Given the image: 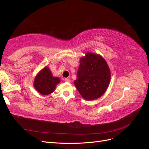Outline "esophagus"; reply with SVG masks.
<instances>
[{"label":"esophagus","mask_w":149,"mask_h":149,"mask_svg":"<svg viewBox=\"0 0 149 149\" xmlns=\"http://www.w3.org/2000/svg\"><path fill=\"white\" fill-rule=\"evenodd\" d=\"M65 81L66 83H70V79L68 78H65Z\"/></svg>","instance_id":"obj_1"}]
</instances>
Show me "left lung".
<instances>
[{
  "instance_id": "1",
  "label": "left lung",
  "mask_w": 149,
  "mask_h": 149,
  "mask_svg": "<svg viewBox=\"0 0 149 149\" xmlns=\"http://www.w3.org/2000/svg\"><path fill=\"white\" fill-rule=\"evenodd\" d=\"M111 80V71L104 58L88 52L80 59L74 85L86 100L100 97L106 92Z\"/></svg>"
}]
</instances>
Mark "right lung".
<instances>
[{"instance_id": "obj_1", "label": "right lung", "mask_w": 149, "mask_h": 149, "mask_svg": "<svg viewBox=\"0 0 149 149\" xmlns=\"http://www.w3.org/2000/svg\"><path fill=\"white\" fill-rule=\"evenodd\" d=\"M60 82V79L53 76L49 68L45 66L36 76L34 87L40 94L47 95L55 91L56 86Z\"/></svg>"}]
</instances>
